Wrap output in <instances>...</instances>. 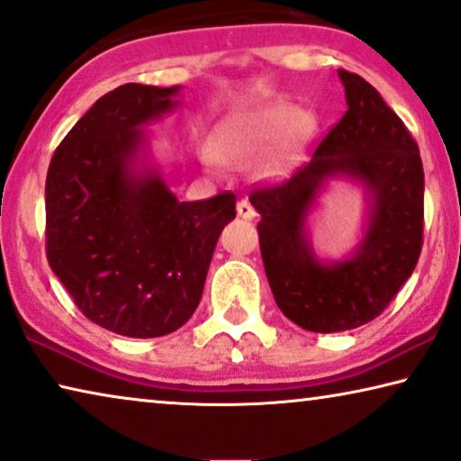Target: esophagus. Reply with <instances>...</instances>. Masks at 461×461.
Listing matches in <instances>:
<instances>
[{
	"instance_id": "esophagus-1",
	"label": "esophagus",
	"mask_w": 461,
	"mask_h": 461,
	"mask_svg": "<svg viewBox=\"0 0 461 461\" xmlns=\"http://www.w3.org/2000/svg\"><path fill=\"white\" fill-rule=\"evenodd\" d=\"M236 211H238V215H240V217L246 219V221H252V219L257 217L255 206H252V204L249 203V200H240L238 206H236Z\"/></svg>"
}]
</instances>
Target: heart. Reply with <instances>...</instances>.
<instances>
[{
	"label": "heart",
	"mask_w": 461,
	"mask_h": 461,
	"mask_svg": "<svg viewBox=\"0 0 461 461\" xmlns=\"http://www.w3.org/2000/svg\"><path fill=\"white\" fill-rule=\"evenodd\" d=\"M315 129L313 114L293 102L276 100L230 119L221 129L215 150L206 146L203 157L211 167L223 160L231 167L246 168L271 149L258 167V173L271 179L294 163L315 135Z\"/></svg>",
	"instance_id": "heart-1"
}]
</instances>
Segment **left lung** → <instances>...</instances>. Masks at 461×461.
Masks as SVG:
<instances>
[{
  "instance_id": "obj_1",
  "label": "left lung",
  "mask_w": 461,
  "mask_h": 461,
  "mask_svg": "<svg viewBox=\"0 0 461 461\" xmlns=\"http://www.w3.org/2000/svg\"><path fill=\"white\" fill-rule=\"evenodd\" d=\"M347 113L288 181L258 187V242L282 313L309 332H345L372 321L410 280L422 252L424 168L418 144L382 95L339 70ZM330 178L366 190L364 238L339 262L314 255L306 221Z\"/></svg>"
}]
</instances>
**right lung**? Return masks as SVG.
<instances>
[{"label":"right lung","instance_id":"obj_1","mask_svg":"<svg viewBox=\"0 0 461 461\" xmlns=\"http://www.w3.org/2000/svg\"><path fill=\"white\" fill-rule=\"evenodd\" d=\"M179 92L127 83L102 95L56 148L45 179L51 271L87 320L129 339L190 320L236 217L231 192L179 203L148 160L144 125L171 113Z\"/></svg>","mask_w":461,"mask_h":461}]
</instances>
